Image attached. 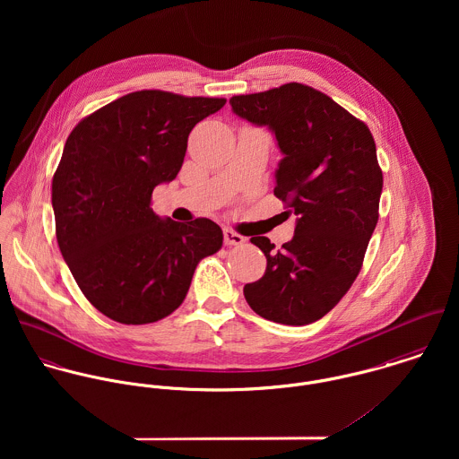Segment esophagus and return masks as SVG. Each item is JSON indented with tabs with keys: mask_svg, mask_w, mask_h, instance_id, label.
Returning a JSON list of instances; mask_svg holds the SVG:
<instances>
[{
	"mask_svg": "<svg viewBox=\"0 0 459 459\" xmlns=\"http://www.w3.org/2000/svg\"><path fill=\"white\" fill-rule=\"evenodd\" d=\"M246 242V238L242 235H238L233 230H224V244L226 246H242Z\"/></svg>",
	"mask_w": 459,
	"mask_h": 459,
	"instance_id": "34e87169",
	"label": "esophagus"
}]
</instances>
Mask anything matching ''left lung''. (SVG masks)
<instances>
[{
  "mask_svg": "<svg viewBox=\"0 0 459 459\" xmlns=\"http://www.w3.org/2000/svg\"><path fill=\"white\" fill-rule=\"evenodd\" d=\"M240 118L275 134L282 159L273 195L297 215L295 235L275 249L253 237L266 256L262 279L244 286L251 309L282 325L324 318L357 279L378 222L384 175L373 134L328 95L288 82L235 95Z\"/></svg>",
  "mask_w": 459,
  "mask_h": 459,
  "instance_id": "8db88e82",
  "label": "left lung"
}]
</instances>
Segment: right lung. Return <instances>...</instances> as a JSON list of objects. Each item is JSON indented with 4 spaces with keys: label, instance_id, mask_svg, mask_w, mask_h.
Wrapping results in <instances>:
<instances>
[{
    "label": "right lung",
    "instance_id": "right-lung-1",
    "mask_svg": "<svg viewBox=\"0 0 459 459\" xmlns=\"http://www.w3.org/2000/svg\"><path fill=\"white\" fill-rule=\"evenodd\" d=\"M226 99L127 93L82 118L53 177L56 240L82 295L108 318L153 324L184 302L197 263L222 247L210 219L187 224L150 208L177 178L189 134Z\"/></svg>",
    "mask_w": 459,
    "mask_h": 459
}]
</instances>
